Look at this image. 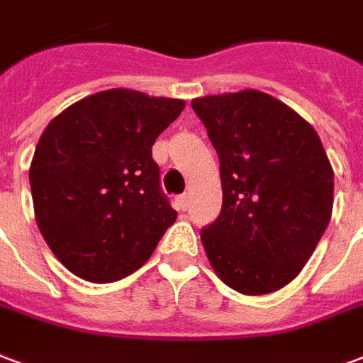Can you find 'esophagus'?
I'll return each mask as SVG.
<instances>
[{"label":"esophagus","instance_id":"1","mask_svg":"<svg viewBox=\"0 0 363 363\" xmlns=\"http://www.w3.org/2000/svg\"><path fill=\"white\" fill-rule=\"evenodd\" d=\"M177 202H179V208L186 209V208H189V196H186V194L179 196V198H177Z\"/></svg>","mask_w":363,"mask_h":363}]
</instances>
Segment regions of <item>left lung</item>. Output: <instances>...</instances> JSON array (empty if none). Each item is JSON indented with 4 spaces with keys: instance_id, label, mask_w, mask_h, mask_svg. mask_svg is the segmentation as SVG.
Segmentation results:
<instances>
[{
    "instance_id": "8db88e82",
    "label": "left lung",
    "mask_w": 363,
    "mask_h": 363,
    "mask_svg": "<svg viewBox=\"0 0 363 363\" xmlns=\"http://www.w3.org/2000/svg\"><path fill=\"white\" fill-rule=\"evenodd\" d=\"M221 169L223 206L200 230L223 283L248 296L302 271L333 211L335 174L308 121L259 90L192 99Z\"/></svg>"
}]
</instances>
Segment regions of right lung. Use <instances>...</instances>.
Returning <instances> with one entry per match:
<instances>
[{"instance_id": "obj_1", "label": "right lung", "mask_w": 363, "mask_h": 363, "mask_svg": "<svg viewBox=\"0 0 363 363\" xmlns=\"http://www.w3.org/2000/svg\"><path fill=\"white\" fill-rule=\"evenodd\" d=\"M182 109V99L113 88L72 104L45 127L28 171L34 216L77 277H127L174 223L152 146Z\"/></svg>"}]
</instances>
